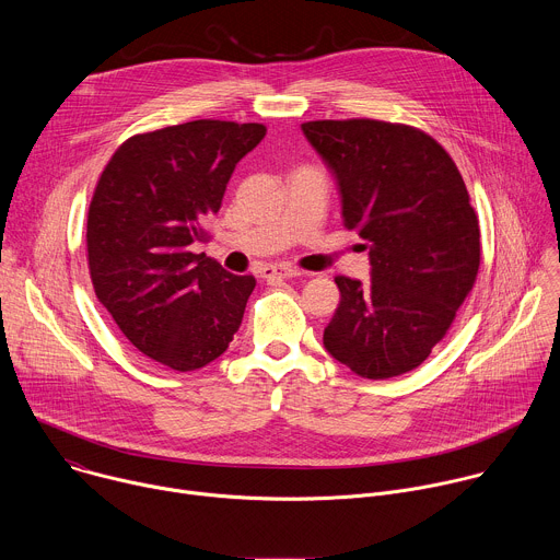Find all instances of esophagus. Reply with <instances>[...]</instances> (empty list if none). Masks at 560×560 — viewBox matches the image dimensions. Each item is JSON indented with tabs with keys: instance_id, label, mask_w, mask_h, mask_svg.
Returning a JSON list of instances; mask_svg holds the SVG:
<instances>
[{
	"instance_id": "obj_1",
	"label": "esophagus",
	"mask_w": 560,
	"mask_h": 560,
	"mask_svg": "<svg viewBox=\"0 0 560 560\" xmlns=\"http://www.w3.org/2000/svg\"><path fill=\"white\" fill-rule=\"evenodd\" d=\"M301 272L299 270H294V268H290V266H266L264 270H261V277L266 279V281H272V279H290V277H299Z\"/></svg>"
}]
</instances>
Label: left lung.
<instances>
[{"mask_svg": "<svg viewBox=\"0 0 560 560\" xmlns=\"http://www.w3.org/2000/svg\"><path fill=\"white\" fill-rule=\"evenodd\" d=\"M301 130L337 179L346 228L365 238L370 279L337 277L324 330L332 359L363 378L419 368L445 337L481 264L478 219L452 156L425 132L376 119Z\"/></svg>", "mask_w": 560, "mask_h": 560, "instance_id": "left-lung-1", "label": "left lung"}]
</instances>
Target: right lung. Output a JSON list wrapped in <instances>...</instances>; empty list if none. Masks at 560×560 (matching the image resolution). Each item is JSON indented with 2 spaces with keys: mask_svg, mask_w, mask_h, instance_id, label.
I'll use <instances>...</instances> for the list:
<instances>
[{
  "mask_svg": "<svg viewBox=\"0 0 560 560\" xmlns=\"http://www.w3.org/2000/svg\"><path fill=\"white\" fill-rule=\"evenodd\" d=\"M261 124L197 119L124 141L89 210V266L100 303L145 357L179 372L219 359L242 326L255 277L192 246L221 208Z\"/></svg>",
  "mask_w": 560,
  "mask_h": 560,
  "instance_id": "add662e5",
  "label": "right lung"
}]
</instances>
